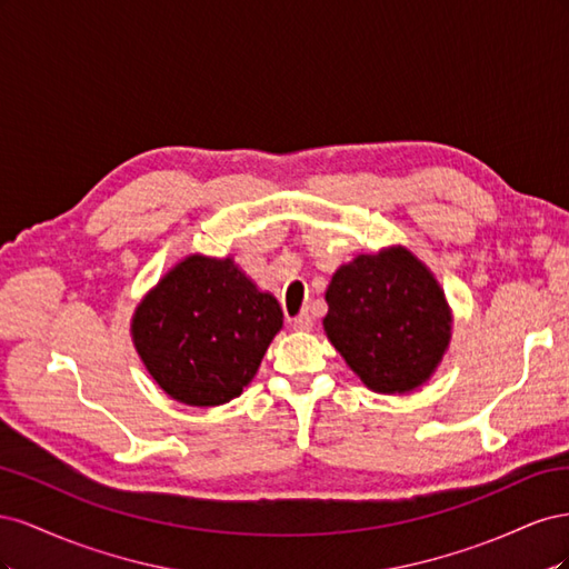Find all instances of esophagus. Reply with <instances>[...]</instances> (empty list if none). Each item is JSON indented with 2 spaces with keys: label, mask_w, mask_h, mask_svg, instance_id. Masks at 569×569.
Listing matches in <instances>:
<instances>
[{
  "label": "esophagus",
  "mask_w": 569,
  "mask_h": 569,
  "mask_svg": "<svg viewBox=\"0 0 569 569\" xmlns=\"http://www.w3.org/2000/svg\"><path fill=\"white\" fill-rule=\"evenodd\" d=\"M289 322H291V327H295V330H299V332H308V330H311V327H313V318L308 316L306 311L299 313L297 318H291Z\"/></svg>",
  "instance_id": "1"
}]
</instances>
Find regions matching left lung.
Returning <instances> with one entry per match:
<instances>
[{"label": "left lung", "mask_w": 569, "mask_h": 569, "mask_svg": "<svg viewBox=\"0 0 569 569\" xmlns=\"http://www.w3.org/2000/svg\"><path fill=\"white\" fill-rule=\"evenodd\" d=\"M322 327L368 389L425 385L451 341V308L429 268L406 247L360 253L325 291Z\"/></svg>", "instance_id": "obj_1"}]
</instances>
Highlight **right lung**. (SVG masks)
<instances>
[{"mask_svg":"<svg viewBox=\"0 0 569 569\" xmlns=\"http://www.w3.org/2000/svg\"><path fill=\"white\" fill-rule=\"evenodd\" d=\"M282 308L232 258L192 253L134 308L132 341L157 385L187 406H222L253 380Z\"/></svg>","mask_w":569,"mask_h":569,"instance_id":"1","label":"right lung"}]
</instances>
